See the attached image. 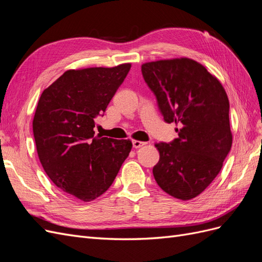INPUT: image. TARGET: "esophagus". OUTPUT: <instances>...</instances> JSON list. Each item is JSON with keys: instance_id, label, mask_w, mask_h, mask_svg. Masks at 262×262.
I'll return each instance as SVG.
<instances>
[{"instance_id": "34e87169", "label": "esophagus", "mask_w": 262, "mask_h": 262, "mask_svg": "<svg viewBox=\"0 0 262 262\" xmlns=\"http://www.w3.org/2000/svg\"><path fill=\"white\" fill-rule=\"evenodd\" d=\"M132 144H133V147H134V148H139V147H141V146L145 145V144H146V142H142V141H137V140H134V141L132 142Z\"/></svg>"}]
</instances>
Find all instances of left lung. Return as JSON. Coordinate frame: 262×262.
Listing matches in <instances>:
<instances>
[{"instance_id": "left-lung-1", "label": "left lung", "mask_w": 262, "mask_h": 262, "mask_svg": "<svg viewBox=\"0 0 262 262\" xmlns=\"http://www.w3.org/2000/svg\"><path fill=\"white\" fill-rule=\"evenodd\" d=\"M142 75L178 138L155 146L160 161L153 175L166 193L190 200L217 176L232 147L229 101L223 86L200 63L181 58L148 62Z\"/></svg>"}]
</instances>
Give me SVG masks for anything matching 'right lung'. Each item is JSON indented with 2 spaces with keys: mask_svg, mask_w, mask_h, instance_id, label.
<instances>
[{
  "mask_svg": "<svg viewBox=\"0 0 262 262\" xmlns=\"http://www.w3.org/2000/svg\"><path fill=\"white\" fill-rule=\"evenodd\" d=\"M131 64L69 70L46 89L35 113L37 153L48 177L73 199L90 202L106 192L129 156V140L95 136Z\"/></svg>",
  "mask_w": 262,
  "mask_h": 262,
  "instance_id": "add662e5",
  "label": "right lung"
}]
</instances>
